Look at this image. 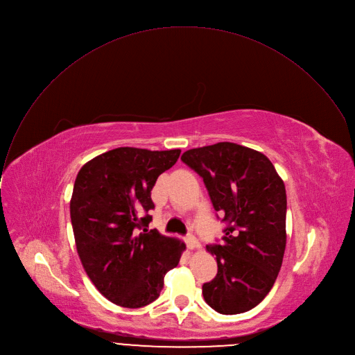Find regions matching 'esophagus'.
I'll use <instances>...</instances> for the list:
<instances>
[{"label":"esophagus","instance_id":"34e87169","mask_svg":"<svg viewBox=\"0 0 355 355\" xmlns=\"http://www.w3.org/2000/svg\"><path fill=\"white\" fill-rule=\"evenodd\" d=\"M186 245H187V248H189L190 250H193V249L198 248V241H197L193 235H189V236L186 238Z\"/></svg>","mask_w":355,"mask_h":355}]
</instances>
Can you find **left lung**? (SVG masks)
I'll list each match as a JSON object with an SVG mask.
<instances>
[{
  "instance_id": "obj_1",
  "label": "left lung",
  "mask_w": 355,
  "mask_h": 355,
  "mask_svg": "<svg viewBox=\"0 0 355 355\" xmlns=\"http://www.w3.org/2000/svg\"><path fill=\"white\" fill-rule=\"evenodd\" d=\"M180 159L202 178L228 223L223 243L207 246L218 272L202 286L204 301L223 315L248 312L270 293L284 257V182L266 155L235 143L193 148Z\"/></svg>"
}]
</instances>
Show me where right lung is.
<instances>
[{
  "instance_id": "1",
  "label": "right lung",
  "mask_w": 355,
  "mask_h": 355,
  "mask_svg": "<svg viewBox=\"0 0 355 355\" xmlns=\"http://www.w3.org/2000/svg\"><path fill=\"white\" fill-rule=\"evenodd\" d=\"M180 150L120 147L95 157L77 175L69 216L85 272L98 291L123 308L154 302L165 274L179 264L186 245L148 231L151 190Z\"/></svg>"
}]
</instances>
